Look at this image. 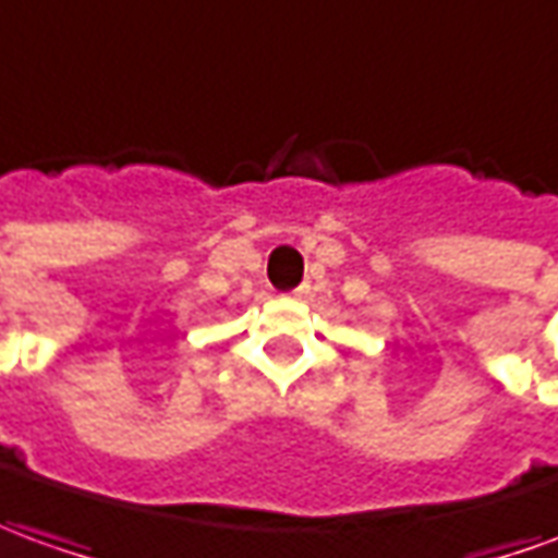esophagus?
<instances>
[{
    "label": "esophagus",
    "instance_id": "obj_1",
    "mask_svg": "<svg viewBox=\"0 0 558 558\" xmlns=\"http://www.w3.org/2000/svg\"><path fill=\"white\" fill-rule=\"evenodd\" d=\"M292 295H295V299H305L307 287H299V290H292Z\"/></svg>",
    "mask_w": 558,
    "mask_h": 558
}]
</instances>
